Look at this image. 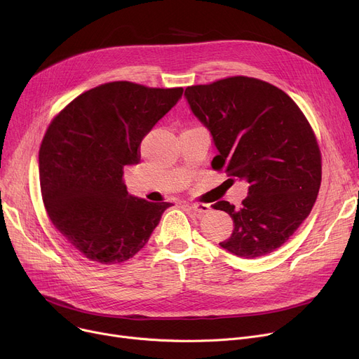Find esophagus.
Returning <instances> with one entry per match:
<instances>
[{
  "label": "esophagus",
  "instance_id": "obj_1",
  "mask_svg": "<svg viewBox=\"0 0 359 359\" xmlns=\"http://www.w3.org/2000/svg\"><path fill=\"white\" fill-rule=\"evenodd\" d=\"M186 206L198 214H206L211 210V206L208 203H186Z\"/></svg>",
  "mask_w": 359,
  "mask_h": 359
}]
</instances>
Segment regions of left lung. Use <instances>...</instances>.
I'll return each mask as SVG.
<instances>
[{"label":"left lung","mask_w":359,"mask_h":359,"mask_svg":"<svg viewBox=\"0 0 359 359\" xmlns=\"http://www.w3.org/2000/svg\"><path fill=\"white\" fill-rule=\"evenodd\" d=\"M184 97L218 151L212 168L249 183L238 210L227 201L214 205L234 222L219 246L244 259L272 253L309 217L320 189L322 158L310 123L287 93L241 75L187 87Z\"/></svg>","instance_id":"obj_1"}]
</instances>
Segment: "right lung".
I'll return each instance as SVG.
<instances>
[{"instance_id": "right-lung-1", "label": "right lung", "mask_w": 359, "mask_h": 359, "mask_svg": "<svg viewBox=\"0 0 359 359\" xmlns=\"http://www.w3.org/2000/svg\"><path fill=\"white\" fill-rule=\"evenodd\" d=\"M182 94V87L107 83L80 94L50 122L39 151L43 203L55 229L88 260L115 265L134 257L172 206L129 195L122 177Z\"/></svg>"}]
</instances>
